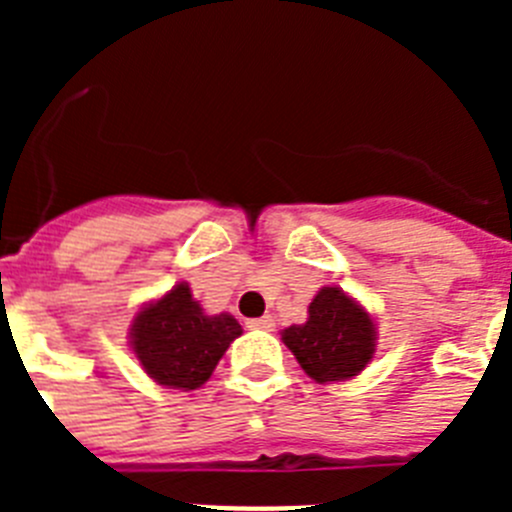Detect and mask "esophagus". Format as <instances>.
<instances>
[{"label":"esophagus","mask_w":512,"mask_h":512,"mask_svg":"<svg viewBox=\"0 0 512 512\" xmlns=\"http://www.w3.org/2000/svg\"><path fill=\"white\" fill-rule=\"evenodd\" d=\"M274 318H271V315H264V318H253V320H248L246 323V328H259V330H274Z\"/></svg>","instance_id":"34e87169"}]
</instances>
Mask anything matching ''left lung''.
<instances>
[{"mask_svg": "<svg viewBox=\"0 0 512 512\" xmlns=\"http://www.w3.org/2000/svg\"><path fill=\"white\" fill-rule=\"evenodd\" d=\"M284 346L315 382H343L364 372L377 351L372 315L341 287H323L307 307V323L282 330Z\"/></svg>", "mask_w": 512, "mask_h": 512, "instance_id": "8db88e82", "label": "left lung"}]
</instances>
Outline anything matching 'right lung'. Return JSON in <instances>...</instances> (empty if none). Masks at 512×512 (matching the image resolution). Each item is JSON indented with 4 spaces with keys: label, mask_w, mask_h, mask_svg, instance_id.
I'll return each mask as SVG.
<instances>
[{
    "label": "right lung",
    "mask_w": 512,
    "mask_h": 512,
    "mask_svg": "<svg viewBox=\"0 0 512 512\" xmlns=\"http://www.w3.org/2000/svg\"><path fill=\"white\" fill-rule=\"evenodd\" d=\"M241 333L228 312L205 315L189 284L179 282L140 307L130 325V348L153 382L171 390H197Z\"/></svg>",
    "instance_id": "add662e5"
}]
</instances>
